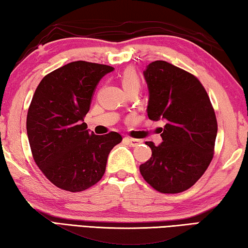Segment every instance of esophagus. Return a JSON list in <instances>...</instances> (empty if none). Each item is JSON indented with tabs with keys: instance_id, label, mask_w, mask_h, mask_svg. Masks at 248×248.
I'll return each instance as SVG.
<instances>
[{
	"instance_id": "esophagus-1",
	"label": "esophagus",
	"mask_w": 248,
	"mask_h": 248,
	"mask_svg": "<svg viewBox=\"0 0 248 248\" xmlns=\"http://www.w3.org/2000/svg\"><path fill=\"white\" fill-rule=\"evenodd\" d=\"M125 140H126V142H127L131 146H137V145H140V143H142V140H140L129 139V137H126V139H125Z\"/></svg>"
}]
</instances>
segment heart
I'll list each match as a JSON object with an SVG mask.
<instances>
[{
	"mask_svg": "<svg viewBox=\"0 0 248 248\" xmlns=\"http://www.w3.org/2000/svg\"><path fill=\"white\" fill-rule=\"evenodd\" d=\"M121 82L126 92L132 89H140V78L137 75V72L132 67H128L123 71L121 75Z\"/></svg>",
	"mask_w": 248,
	"mask_h": 248,
	"instance_id": "obj_1",
	"label": "heart"
}]
</instances>
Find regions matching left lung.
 Returning <instances> with one entry per match:
<instances>
[{
  "instance_id": "1",
  "label": "left lung",
  "mask_w": 248,
  "mask_h": 248,
  "mask_svg": "<svg viewBox=\"0 0 248 248\" xmlns=\"http://www.w3.org/2000/svg\"><path fill=\"white\" fill-rule=\"evenodd\" d=\"M148 119L163 120L162 143L140 172L152 187L175 194L188 189L205 173L214 155L217 121L204 86L193 74L165 61L147 65Z\"/></svg>"
}]
</instances>
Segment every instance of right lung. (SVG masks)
Listing matches in <instances>:
<instances>
[{
    "mask_svg": "<svg viewBox=\"0 0 248 248\" xmlns=\"http://www.w3.org/2000/svg\"><path fill=\"white\" fill-rule=\"evenodd\" d=\"M114 67L76 61L44 76L26 119L34 161L47 180L68 192H82L101 180L112 148L122 142L116 132L90 133L84 116L95 89Z\"/></svg>",
    "mask_w": 248,
    "mask_h": 248,
    "instance_id": "add662e5",
    "label": "right lung"
}]
</instances>
